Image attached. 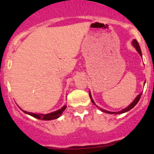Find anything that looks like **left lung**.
<instances>
[{"instance_id":"left-lung-1","label":"left lung","mask_w":154,"mask_h":154,"mask_svg":"<svg viewBox=\"0 0 154 154\" xmlns=\"http://www.w3.org/2000/svg\"><path fill=\"white\" fill-rule=\"evenodd\" d=\"M133 46H134V47L136 48V49H137V51H138L139 54H140V55L141 56H142V53H141L140 47V45H139L138 42H137V41L136 40V39H134V40L133 41ZM141 95H142V92H141V93L139 94L138 96H137V98H136V99H134V101H133V103H132L131 104H130V106H129L126 107V109H123V110H121V111H119V112H108V111H105V110H103V111H104V112H108V113H115V114H120V113H123V112H127V111H129V110H130V109H133V107L135 106L137 104V103H138L139 100H140V99ZM89 96H90V99H91V100H92V103H93V104H95V103H94L93 100H92V96H91L90 92H89ZM95 105H96V104H95ZM99 109H100V108H99Z\"/></svg>"}]
</instances>
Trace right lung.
Segmentation results:
<instances>
[{
    "label": "right lung",
    "instance_id": "right-lung-1",
    "mask_svg": "<svg viewBox=\"0 0 154 154\" xmlns=\"http://www.w3.org/2000/svg\"><path fill=\"white\" fill-rule=\"evenodd\" d=\"M66 109V106H64L62 109H60L57 110L55 112H53L51 113H48V114H35V113H32V112H26V111H24L25 113L28 114V115L31 116H33V117L37 118V119H42V120H51V119H55L58 118L62 115V113L63 112L64 110Z\"/></svg>",
    "mask_w": 154,
    "mask_h": 154
}]
</instances>
